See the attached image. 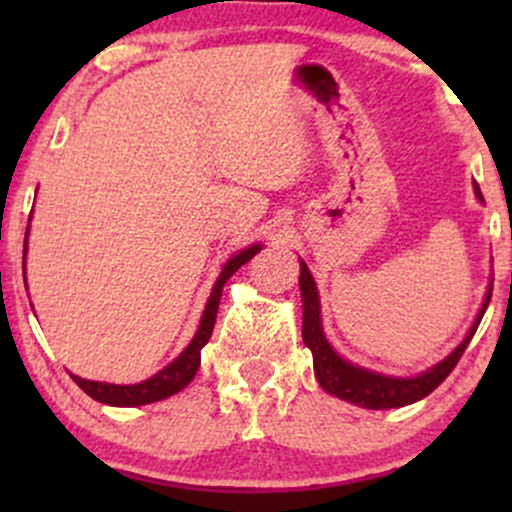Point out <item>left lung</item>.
Returning <instances> with one entry per match:
<instances>
[{"label":"left lung","mask_w":512,"mask_h":512,"mask_svg":"<svg viewBox=\"0 0 512 512\" xmlns=\"http://www.w3.org/2000/svg\"><path fill=\"white\" fill-rule=\"evenodd\" d=\"M477 197L484 199L481 195L479 185ZM301 293H303V342L313 351V366H315V378L317 383L325 387L327 392L339 399H346V402L358 404V407L366 409H392V407H404V404L419 402L426 395H431L436 387L443 383L445 378L452 373V368L457 366L467 344L472 342L474 332H477L481 317H484L486 308H489L491 301V289L486 293L484 308L477 317V322L472 325L464 342L457 346L452 354L440 361L436 368L426 370V373L416 375V378H387V375L370 373V370H363L358 366H351L344 358L334 354L330 342L322 334V322H320V298H317V286L313 281V274L301 262Z\"/></svg>","instance_id":"8db88e82"}]
</instances>
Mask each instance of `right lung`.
<instances>
[{
    "label": "right lung",
    "instance_id": "right-lung-1",
    "mask_svg": "<svg viewBox=\"0 0 512 512\" xmlns=\"http://www.w3.org/2000/svg\"><path fill=\"white\" fill-rule=\"evenodd\" d=\"M260 252V245H252V248L243 250L240 255L231 257L223 267L219 281L214 284V291H211L207 310H204L202 322H199V330L192 339L190 346H187L182 354L170 363L168 368H163L161 373H156L154 378L144 380L139 385H110V383H93V380H84L79 375H72L74 383L86 392L88 397H93L96 402L110 404V407H139V404H151L158 402V399H166L175 392H180L182 387L190 385V380L197 375L199 361H202V346L211 339V332H214L216 325V313H219V301L223 284L231 279L233 274L243 267L245 262H250L252 257ZM23 255H26V243H23Z\"/></svg>",
    "mask_w": 512,
    "mask_h": 512
}]
</instances>
